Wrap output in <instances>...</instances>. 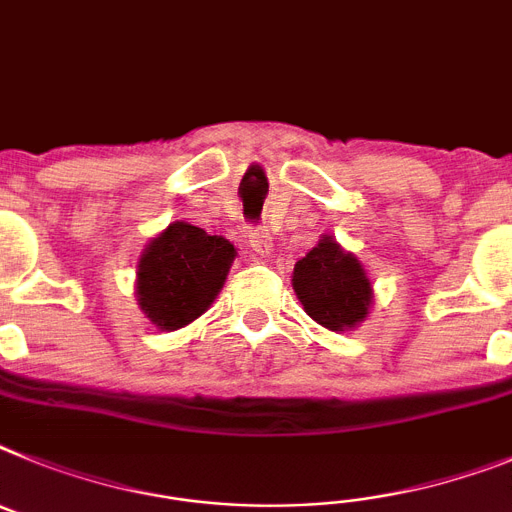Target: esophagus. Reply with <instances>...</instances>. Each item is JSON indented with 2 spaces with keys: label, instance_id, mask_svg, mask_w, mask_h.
<instances>
[{
  "label": "esophagus",
  "instance_id": "obj_1",
  "mask_svg": "<svg viewBox=\"0 0 512 512\" xmlns=\"http://www.w3.org/2000/svg\"><path fill=\"white\" fill-rule=\"evenodd\" d=\"M248 238H251V248L259 256H269L272 253V235L266 233L264 227H251L248 230Z\"/></svg>",
  "mask_w": 512,
  "mask_h": 512
}]
</instances>
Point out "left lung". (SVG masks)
I'll return each instance as SVG.
<instances>
[{
    "label": "left lung",
    "mask_w": 512,
    "mask_h": 512,
    "mask_svg": "<svg viewBox=\"0 0 512 512\" xmlns=\"http://www.w3.org/2000/svg\"><path fill=\"white\" fill-rule=\"evenodd\" d=\"M292 287L305 313L329 331L355 329L368 318L373 303V287L362 264L331 235H323L295 264Z\"/></svg>",
    "instance_id": "obj_1"
}]
</instances>
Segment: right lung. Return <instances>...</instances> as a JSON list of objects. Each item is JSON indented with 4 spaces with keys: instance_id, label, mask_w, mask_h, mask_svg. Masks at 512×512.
Instances as JSON below:
<instances>
[{
    "instance_id": "add662e5",
    "label": "right lung",
    "mask_w": 512,
    "mask_h": 512,
    "mask_svg": "<svg viewBox=\"0 0 512 512\" xmlns=\"http://www.w3.org/2000/svg\"><path fill=\"white\" fill-rule=\"evenodd\" d=\"M235 261V246L189 222H170L137 264V300L157 329L189 326L214 303Z\"/></svg>"
}]
</instances>
